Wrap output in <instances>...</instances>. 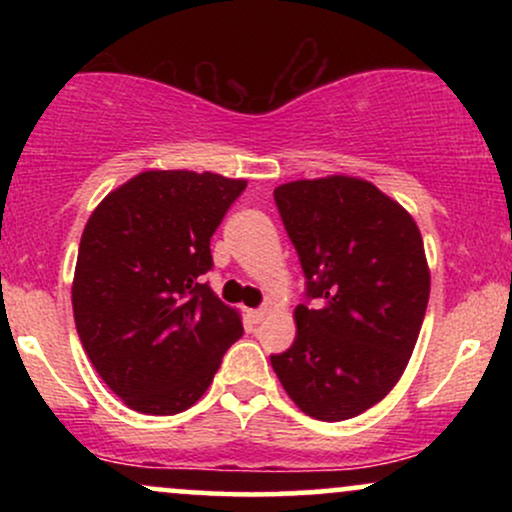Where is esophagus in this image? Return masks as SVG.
Segmentation results:
<instances>
[{
  "mask_svg": "<svg viewBox=\"0 0 512 512\" xmlns=\"http://www.w3.org/2000/svg\"><path fill=\"white\" fill-rule=\"evenodd\" d=\"M248 317H250V320L255 322V325H257V322H262L264 317H267V308H257V310H250Z\"/></svg>",
  "mask_w": 512,
  "mask_h": 512,
  "instance_id": "34e87169",
  "label": "esophagus"
}]
</instances>
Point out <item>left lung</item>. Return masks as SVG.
<instances>
[{"label": "left lung", "instance_id": "8db88e82", "mask_svg": "<svg viewBox=\"0 0 512 512\" xmlns=\"http://www.w3.org/2000/svg\"><path fill=\"white\" fill-rule=\"evenodd\" d=\"M274 202L315 305H298L296 339L272 368L308 416L354 419L397 385L419 339L431 293L419 226L346 175L286 182Z\"/></svg>", "mask_w": 512, "mask_h": 512}]
</instances>
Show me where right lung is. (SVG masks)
Here are the masks:
<instances>
[{"instance_id":"obj_1","label":"right lung","mask_w":512,"mask_h":512,"mask_svg":"<svg viewBox=\"0 0 512 512\" xmlns=\"http://www.w3.org/2000/svg\"><path fill=\"white\" fill-rule=\"evenodd\" d=\"M245 185L146 170L93 209L76 257L74 322L93 368L129 409H190L243 334L202 274L214 267L209 240Z\"/></svg>"}]
</instances>
